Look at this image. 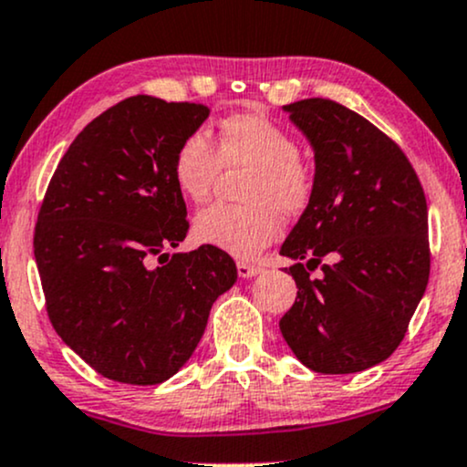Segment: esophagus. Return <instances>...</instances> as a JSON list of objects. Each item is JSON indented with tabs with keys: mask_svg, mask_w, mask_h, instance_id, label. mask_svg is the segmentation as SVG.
Returning <instances> with one entry per match:
<instances>
[{
	"mask_svg": "<svg viewBox=\"0 0 467 467\" xmlns=\"http://www.w3.org/2000/svg\"><path fill=\"white\" fill-rule=\"evenodd\" d=\"M262 268L255 266V265H249V262H238V275L243 279H249V277H255L260 275Z\"/></svg>",
	"mask_w": 467,
	"mask_h": 467,
	"instance_id": "1",
	"label": "esophagus"
}]
</instances>
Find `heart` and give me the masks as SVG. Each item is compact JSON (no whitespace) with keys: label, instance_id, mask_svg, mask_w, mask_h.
I'll list each match as a JSON object with an SVG mask.
<instances>
[{"label":"heart","instance_id":"heart-1","mask_svg":"<svg viewBox=\"0 0 467 467\" xmlns=\"http://www.w3.org/2000/svg\"><path fill=\"white\" fill-rule=\"evenodd\" d=\"M221 163L251 166L244 181V205L207 207L194 218L201 244L235 257H254L275 240L279 213L297 216L310 202L315 174L299 157L295 137L257 113H238L218 126L216 150L202 133L190 135L174 157V181L185 199H210Z\"/></svg>","mask_w":467,"mask_h":467}]
</instances>
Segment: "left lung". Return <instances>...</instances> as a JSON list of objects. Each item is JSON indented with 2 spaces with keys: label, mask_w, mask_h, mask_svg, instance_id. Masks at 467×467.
Wrapping results in <instances>:
<instances>
[{
  "label": "left lung",
  "mask_w": 467,
  "mask_h": 467,
  "mask_svg": "<svg viewBox=\"0 0 467 467\" xmlns=\"http://www.w3.org/2000/svg\"><path fill=\"white\" fill-rule=\"evenodd\" d=\"M284 111L315 152V190L279 249L299 288L279 330L308 369L356 374L396 352L424 297L426 196L400 146L363 115L323 98Z\"/></svg>",
  "instance_id": "1"
}]
</instances>
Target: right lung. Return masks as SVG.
Masks as SVG:
<instances>
[{
    "mask_svg": "<svg viewBox=\"0 0 467 467\" xmlns=\"http://www.w3.org/2000/svg\"><path fill=\"white\" fill-rule=\"evenodd\" d=\"M207 118L202 104L126 98L80 130L49 181L35 229L47 317L109 380L172 378L194 354L212 304L238 279L213 246L168 257L188 234L174 157Z\"/></svg>",
    "mask_w": 467,
    "mask_h": 467,
    "instance_id": "obj_1",
    "label": "right lung"
}]
</instances>
